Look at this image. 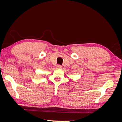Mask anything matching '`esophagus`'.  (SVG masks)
<instances>
[{
    "label": "esophagus",
    "mask_w": 122,
    "mask_h": 122,
    "mask_svg": "<svg viewBox=\"0 0 122 122\" xmlns=\"http://www.w3.org/2000/svg\"><path fill=\"white\" fill-rule=\"evenodd\" d=\"M56 68L57 69H61L62 68V66L61 65H57Z\"/></svg>",
    "instance_id": "34e87169"
}]
</instances>
